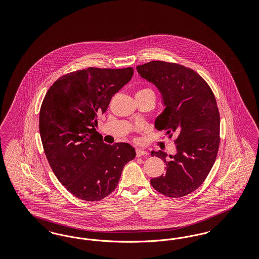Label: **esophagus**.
<instances>
[{
  "label": "esophagus",
  "mask_w": 259,
  "mask_h": 259,
  "mask_svg": "<svg viewBox=\"0 0 259 259\" xmlns=\"http://www.w3.org/2000/svg\"><path fill=\"white\" fill-rule=\"evenodd\" d=\"M148 155V152L144 149H141V148H137L136 149V156L137 157H141V156H147Z\"/></svg>",
  "instance_id": "34e87169"
}]
</instances>
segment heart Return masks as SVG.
Here are the masks:
<instances>
[{"mask_svg": "<svg viewBox=\"0 0 259 259\" xmlns=\"http://www.w3.org/2000/svg\"><path fill=\"white\" fill-rule=\"evenodd\" d=\"M137 94H153L154 95V92H153V90L151 89V88H143V89H141Z\"/></svg>", "mask_w": 259, "mask_h": 259, "instance_id": "obj_1", "label": "heart"}]
</instances>
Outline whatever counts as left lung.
<instances>
[{"label": "left lung", "mask_w": 259, "mask_h": 259, "mask_svg": "<svg viewBox=\"0 0 259 259\" xmlns=\"http://www.w3.org/2000/svg\"><path fill=\"white\" fill-rule=\"evenodd\" d=\"M143 78L161 92L165 110L155 119L157 130L176 133V154L152 151L166 163V172L150 184L171 198L185 196L204 183L220 147L221 117L215 97L205 79L183 65L150 61L137 66Z\"/></svg>", "instance_id": "obj_1"}]
</instances>
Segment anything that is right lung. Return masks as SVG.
Returning a JSON list of instances; mask_svg holds the SVG:
<instances>
[{"instance_id": "obj_1", "label": "right lung", "mask_w": 259, "mask_h": 259, "mask_svg": "<svg viewBox=\"0 0 259 259\" xmlns=\"http://www.w3.org/2000/svg\"><path fill=\"white\" fill-rule=\"evenodd\" d=\"M133 68H87L59 77L39 111V134L58 181L74 196L100 201L116 188L124 166L135 158L127 143L107 145L96 131L112 96L128 83Z\"/></svg>"}]
</instances>
